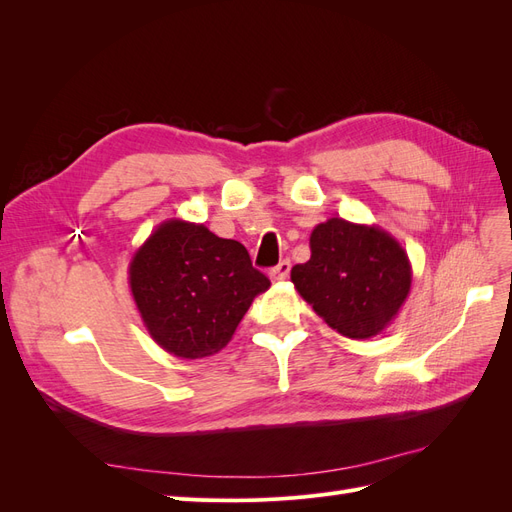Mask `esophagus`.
I'll list each match as a JSON object with an SVG mask.
<instances>
[{"label": "esophagus", "mask_w": 512, "mask_h": 512, "mask_svg": "<svg viewBox=\"0 0 512 512\" xmlns=\"http://www.w3.org/2000/svg\"><path fill=\"white\" fill-rule=\"evenodd\" d=\"M288 275H290V260H282L280 265L273 267V269L269 271L271 282H284Z\"/></svg>", "instance_id": "34e87169"}]
</instances>
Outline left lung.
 I'll list each match as a JSON object with an SVG mask.
<instances>
[{"label": "left lung", "instance_id": "obj_1", "mask_svg": "<svg viewBox=\"0 0 512 512\" xmlns=\"http://www.w3.org/2000/svg\"><path fill=\"white\" fill-rule=\"evenodd\" d=\"M309 250L290 280L331 329L369 339L389 327L412 286L410 258L391 232L331 218L312 230Z\"/></svg>", "mask_w": 512, "mask_h": 512}]
</instances>
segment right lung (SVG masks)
<instances>
[{
  "instance_id": "right-lung-1",
  "label": "right lung",
  "mask_w": 512,
  "mask_h": 512,
  "mask_svg": "<svg viewBox=\"0 0 512 512\" xmlns=\"http://www.w3.org/2000/svg\"><path fill=\"white\" fill-rule=\"evenodd\" d=\"M128 284L153 342L181 359L220 352L271 286L239 241L179 218L162 222L134 252Z\"/></svg>"
}]
</instances>
